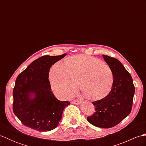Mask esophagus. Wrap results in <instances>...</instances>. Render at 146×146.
I'll use <instances>...</instances> for the list:
<instances>
[{
	"instance_id": "1",
	"label": "esophagus",
	"mask_w": 146,
	"mask_h": 146,
	"mask_svg": "<svg viewBox=\"0 0 146 146\" xmlns=\"http://www.w3.org/2000/svg\"><path fill=\"white\" fill-rule=\"evenodd\" d=\"M73 104H75V105H79L81 104V101L80 100H73L71 102Z\"/></svg>"
}]
</instances>
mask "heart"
<instances>
[{
	"instance_id": "obj_1",
	"label": "heart",
	"mask_w": 146,
	"mask_h": 146,
	"mask_svg": "<svg viewBox=\"0 0 146 146\" xmlns=\"http://www.w3.org/2000/svg\"><path fill=\"white\" fill-rule=\"evenodd\" d=\"M51 88L61 98L72 96L80 88L92 100L106 97L114 82L111 68L99 59L87 55L75 56L52 65L49 75Z\"/></svg>"
}]
</instances>
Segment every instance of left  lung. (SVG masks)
<instances>
[{
    "mask_svg": "<svg viewBox=\"0 0 146 146\" xmlns=\"http://www.w3.org/2000/svg\"><path fill=\"white\" fill-rule=\"evenodd\" d=\"M112 70L114 76L111 90L106 97L93 102L95 112L87 117L93 125L100 128L115 126L131 113L135 87L131 75L117 59L102 55Z\"/></svg>",
    "mask_w": 146,
    "mask_h": 146,
    "instance_id": "8db88e82",
    "label": "left lung"
}]
</instances>
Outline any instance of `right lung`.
I'll return each instance as SVG.
<instances>
[{"label": "right lung", "instance_id": "right-lung-1", "mask_svg": "<svg viewBox=\"0 0 146 146\" xmlns=\"http://www.w3.org/2000/svg\"><path fill=\"white\" fill-rule=\"evenodd\" d=\"M66 55L43 56L17 77L13 90V111L25 126L39 132L51 131L58 126L70 102L55 97L49 73L52 65Z\"/></svg>", "mask_w": 146, "mask_h": 146}]
</instances>
